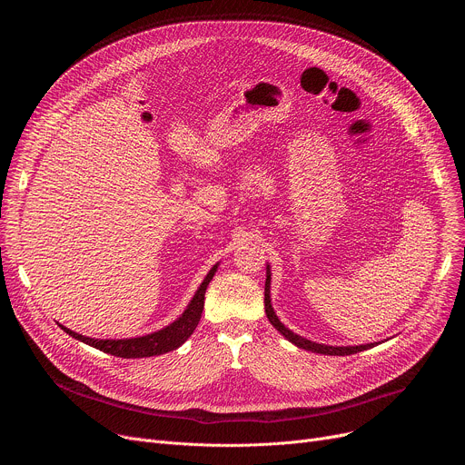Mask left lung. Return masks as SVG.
Here are the masks:
<instances>
[{
  "mask_svg": "<svg viewBox=\"0 0 465 465\" xmlns=\"http://www.w3.org/2000/svg\"><path fill=\"white\" fill-rule=\"evenodd\" d=\"M264 312H267V318L269 322L280 331V333L289 341L292 342L294 346L302 348V350H307V351H314V353H322V355H353V353H359V351H364V350H370L373 348L375 344H362V346H325V344H316V342H311L296 333H292V331L289 327H285L280 318L276 316L274 309H272V303H271V264H267V282H264Z\"/></svg>",
  "mask_w": 465,
  "mask_h": 465,
  "instance_id": "1",
  "label": "left lung"
}]
</instances>
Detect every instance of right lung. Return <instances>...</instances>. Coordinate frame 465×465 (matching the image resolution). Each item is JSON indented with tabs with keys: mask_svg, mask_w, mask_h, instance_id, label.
<instances>
[{
	"mask_svg": "<svg viewBox=\"0 0 465 465\" xmlns=\"http://www.w3.org/2000/svg\"><path fill=\"white\" fill-rule=\"evenodd\" d=\"M219 262L213 264V269L208 272V276L204 278V282L198 287V291L194 292L193 300L189 302L187 309L182 312V316L178 320H174L173 323H169L167 327L156 331V333L145 335V337H138V339H121V341H101V339H90L84 335L75 333V331L60 325L65 333L70 337L97 348L104 353L121 357V359H143V357H153V355H162L167 351H173L176 348H180L191 335L194 327L201 322L203 316V309H204V294L206 289L210 285V282L213 280L215 272H217Z\"/></svg>",
	"mask_w": 465,
	"mask_h": 465,
	"instance_id": "1",
	"label": "right lung"
}]
</instances>
